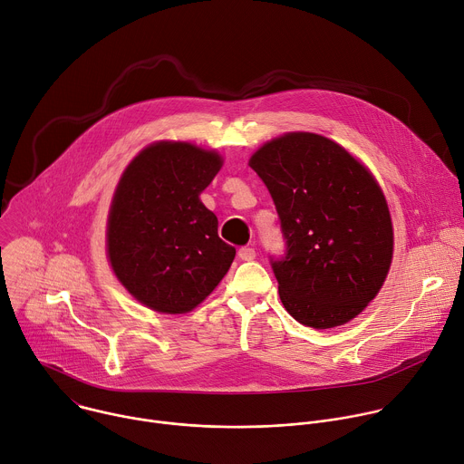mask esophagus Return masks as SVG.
I'll use <instances>...</instances> for the list:
<instances>
[{
    "label": "esophagus",
    "mask_w": 464,
    "mask_h": 464,
    "mask_svg": "<svg viewBox=\"0 0 464 464\" xmlns=\"http://www.w3.org/2000/svg\"><path fill=\"white\" fill-rule=\"evenodd\" d=\"M238 256H240L242 260H253V258L256 256V251H255L253 247H240V249H238Z\"/></svg>",
    "instance_id": "34e87169"
}]
</instances>
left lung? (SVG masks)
Masks as SVG:
<instances>
[{
    "mask_svg": "<svg viewBox=\"0 0 464 464\" xmlns=\"http://www.w3.org/2000/svg\"><path fill=\"white\" fill-rule=\"evenodd\" d=\"M266 184L285 242L269 256L287 314L326 330L357 317L379 293L393 253L381 188L339 143L289 132L249 160Z\"/></svg>",
    "mask_w": 464,
    "mask_h": 464,
    "instance_id": "left-lung-1",
    "label": "left lung"
}]
</instances>
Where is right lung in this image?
I'll return each mask as SVG.
<instances>
[{
	"mask_svg": "<svg viewBox=\"0 0 464 464\" xmlns=\"http://www.w3.org/2000/svg\"><path fill=\"white\" fill-rule=\"evenodd\" d=\"M222 159L184 141L143 149L116 188L109 224L111 266L129 293L160 314H186L227 273L237 249L198 198Z\"/></svg>",
	"mask_w": 464,
	"mask_h": 464,
	"instance_id": "right-lung-1",
	"label": "right lung"
}]
</instances>
